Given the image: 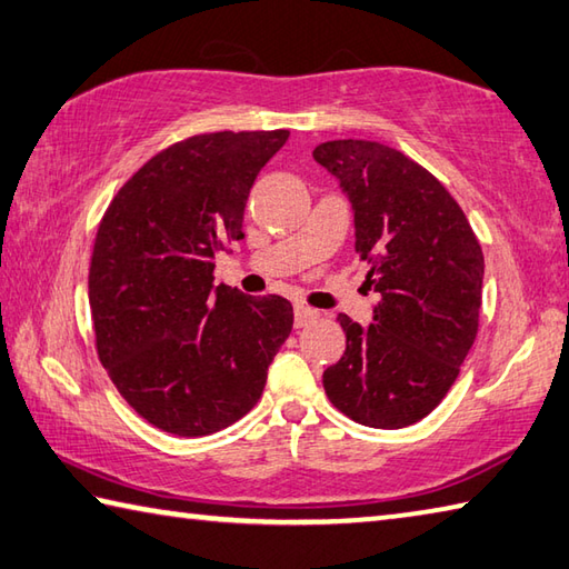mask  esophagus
Instances as JSON below:
<instances>
[{"label":"esophagus","mask_w":569,"mask_h":569,"mask_svg":"<svg viewBox=\"0 0 569 569\" xmlns=\"http://www.w3.org/2000/svg\"><path fill=\"white\" fill-rule=\"evenodd\" d=\"M293 313H296V328H303L308 323H313V320L318 318V311H313V308H308L306 303H296Z\"/></svg>","instance_id":"esophagus-1"}]
</instances>
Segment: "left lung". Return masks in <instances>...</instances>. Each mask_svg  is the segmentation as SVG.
<instances>
[{"label": "left lung", "mask_w": 569, "mask_h": 569, "mask_svg": "<svg viewBox=\"0 0 569 569\" xmlns=\"http://www.w3.org/2000/svg\"><path fill=\"white\" fill-rule=\"evenodd\" d=\"M313 159L348 196L366 283L380 296L373 323L338 316L346 353L326 368V396L360 426H412L448 396L478 336L480 243L446 186L406 153L338 139Z\"/></svg>", "instance_id": "obj_1"}]
</instances>
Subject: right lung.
Returning a JSON list of instances; mask_svg holds the SVG:
<instances>
[{
  "mask_svg": "<svg viewBox=\"0 0 569 569\" xmlns=\"http://www.w3.org/2000/svg\"><path fill=\"white\" fill-rule=\"evenodd\" d=\"M286 139V129L216 131L173 143L99 223L89 268L99 360L129 406L173 436L243 418L291 336L286 298L213 286L216 256L243 239L251 186Z\"/></svg>",
  "mask_w": 569,
  "mask_h": 569,
  "instance_id": "right-lung-1",
  "label": "right lung"
}]
</instances>
